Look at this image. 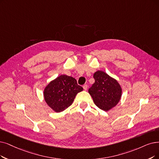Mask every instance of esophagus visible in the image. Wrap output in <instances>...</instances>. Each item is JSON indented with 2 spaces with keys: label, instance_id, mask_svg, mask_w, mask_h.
I'll return each mask as SVG.
<instances>
[{
  "label": "esophagus",
  "instance_id": "esophagus-1",
  "mask_svg": "<svg viewBox=\"0 0 159 159\" xmlns=\"http://www.w3.org/2000/svg\"><path fill=\"white\" fill-rule=\"evenodd\" d=\"M83 88H84V89L85 91H87V85H86V84L84 85H83Z\"/></svg>",
  "mask_w": 159,
  "mask_h": 159
}]
</instances>
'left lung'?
Masks as SVG:
<instances>
[{
    "label": "left lung",
    "mask_w": 159,
    "mask_h": 159,
    "mask_svg": "<svg viewBox=\"0 0 159 159\" xmlns=\"http://www.w3.org/2000/svg\"><path fill=\"white\" fill-rule=\"evenodd\" d=\"M95 80L89 93L100 109L107 111L116 106L122 96V88L117 80L102 70L95 72Z\"/></svg>",
    "instance_id": "obj_1"
}]
</instances>
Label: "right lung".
<instances>
[{"instance_id": "obj_1", "label": "right lung", "mask_w": 159, "mask_h": 159, "mask_svg": "<svg viewBox=\"0 0 159 159\" xmlns=\"http://www.w3.org/2000/svg\"><path fill=\"white\" fill-rule=\"evenodd\" d=\"M82 91L83 87L78 85L75 78L62 74L49 82L44 88L43 94L48 106L59 113L71 106L76 94Z\"/></svg>"}]
</instances>
